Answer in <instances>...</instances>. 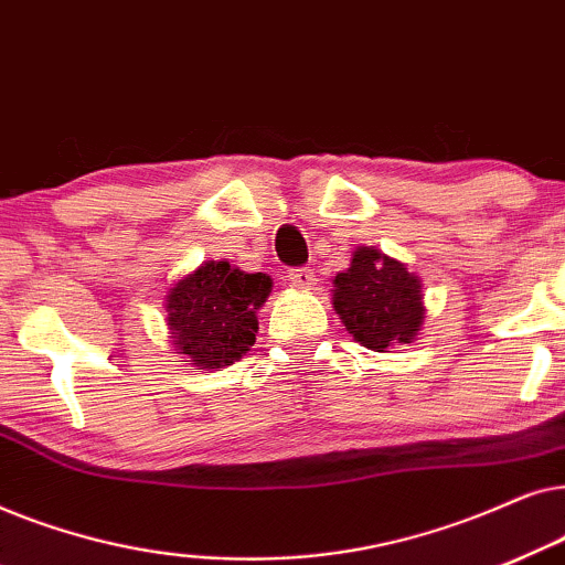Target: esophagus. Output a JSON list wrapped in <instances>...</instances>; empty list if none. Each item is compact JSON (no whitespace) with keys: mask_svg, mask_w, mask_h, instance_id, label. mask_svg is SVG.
<instances>
[{"mask_svg":"<svg viewBox=\"0 0 565 565\" xmlns=\"http://www.w3.org/2000/svg\"><path fill=\"white\" fill-rule=\"evenodd\" d=\"M288 280H290L292 285H296V288L311 290L313 285H316V275H313V269L300 267V269H290V273H288Z\"/></svg>","mask_w":565,"mask_h":565,"instance_id":"obj_1","label":"esophagus"}]
</instances>
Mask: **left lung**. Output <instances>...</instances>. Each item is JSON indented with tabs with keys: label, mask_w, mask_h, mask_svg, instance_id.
<instances>
[{
	"label": "left lung",
	"mask_w": 565,
	"mask_h": 565,
	"mask_svg": "<svg viewBox=\"0 0 565 565\" xmlns=\"http://www.w3.org/2000/svg\"><path fill=\"white\" fill-rule=\"evenodd\" d=\"M331 306L354 342L373 352H388L396 344H412L422 334L424 308L422 280L404 262L375 246H358L350 267L337 273Z\"/></svg>",
	"instance_id": "left-lung-1"
}]
</instances>
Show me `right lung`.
Masks as SVG:
<instances>
[{"label":"right lung","instance_id":"right-lung-1","mask_svg":"<svg viewBox=\"0 0 565 565\" xmlns=\"http://www.w3.org/2000/svg\"><path fill=\"white\" fill-rule=\"evenodd\" d=\"M273 292V277L244 273L231 262H203L167 290V329L177 354L195 370L234 365L259 334L257 311Z\"/></svg>","mask_w":565,"mask_h":565}]
</instances>
